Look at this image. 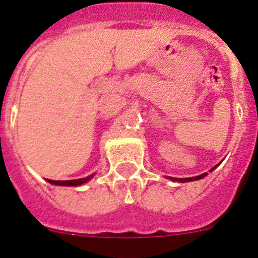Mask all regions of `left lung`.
<instances>
[{"mask_svg": "<svg viewBox=\"0 0 258 258\" xmlns=\"http://www.w3.org/2000/svg\"><path fill=\"white\" fill-rule=\"evenodd\" d=\"M216 167H217V165H216ZM216 167H215V168H216ZM215 168H212V169H211V172H212V170L215 169ZM206 175H207V173H205V174L197 175V177H192V178H169V179H172V180H178V182H180V183H184V182H192V180L202 179V178L206 177Z\"/></svg>", "mask_w": 258, "mask_h": 258, "instance_id": "left-lung-1", "label": "left lung"}]
</instances>
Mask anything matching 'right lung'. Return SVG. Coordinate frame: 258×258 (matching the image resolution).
Segmentation results:
<instances>
[{
	"instance_id": "1",
	"label": "right lung",
	"mask_w": 258,
	"mask_h": 258,
	"mask_svg": "<svg viewBox=\"0 0 258 258\" xmlns=\"http://www.w3.org/2000/svg\"><path fill=\"white\" fill-rule=\"evenodd\" d=\"M94 174L89 175V177L86 178H80V179H74V180H51V179H47L48 183H51V184H56V185H80V184H84V183H86L88 180H90L91 178H93Z\"/></svg>"
}]
</instances>
